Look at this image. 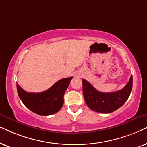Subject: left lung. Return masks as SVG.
I'll list each match as a JSON object with an SVG mask.
<instances>
[{"mask_svg":"<svg viewBox=\"0 0 147 147\" xmlns=\"http://www.w3.org/2000/svg\"><path fill=\"white\" fill-rule=\"evenodd\" d=\"M83 92L86 104L92 110L100 113H111L122 106L130 96L132 88V76L122 89L111 93H103L95 89L85 79Z\"/></svg>","mask_w":147,"mask_h":147,"instance_id":"left-lung-1","label":"left lung"}]
</instances>
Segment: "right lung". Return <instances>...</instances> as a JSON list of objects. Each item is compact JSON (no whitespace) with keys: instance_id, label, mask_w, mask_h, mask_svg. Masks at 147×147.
I'll return each mask as SVG.
<instances>
[{"instance_id":"add662e5","label":"right lung","mask_w":147,"mask_h":147,"mask_svg":"<svg viewBox=\"0 0 147 147\" xmlns=\"http://www.w3.org/2000/svg\"><path fill=\"white\" fill-rule=\"evenodd\" d=\"M72 77L60 79L46 91L41 93H28L17 83L18 95L25 106L40 116H50L61 109L64 95Z\"/></svg>"}]
</instances>
